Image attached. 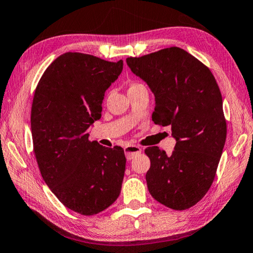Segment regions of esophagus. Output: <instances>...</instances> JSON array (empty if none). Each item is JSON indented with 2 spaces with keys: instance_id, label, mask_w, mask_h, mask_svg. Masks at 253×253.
<instances>
[{
  "instance_id": "34e87169",
  "label": "esophagus",
  "mask_w": 253,
  "mask_h": 253,
  "mask_svg": "<svg viewBox=\"0 0 253 253\" xmlns=\"http://www.w3.org/2000/svg\"><path fill=\"white\" fill-rule=\"evenodd\" d=\"M142 148L137 145H128L125 147V154L127 160H133L136 156L141 154Z\"/></svg>"
}]
</instances>
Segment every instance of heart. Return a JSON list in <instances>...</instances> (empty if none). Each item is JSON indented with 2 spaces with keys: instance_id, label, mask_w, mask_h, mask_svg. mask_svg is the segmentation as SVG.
Wrapping results in <instances>:
<instances>
[{
  "instance_id": "obj_1",
  "label": "heart",
  "mask_w": 253,
  "mask_h": 253,
  "mask_svg": "<svg viewBox=\"0 0 253 253\" xmlns=\"http://www.w3.org/2000/svg\"><path fill=\"white\" fill-rule=\"evenodd\" d=\"M137 85H141V84H137V83H135V84H133V85H131L130 87H133V86H137Z\"/></svg>"
}]
</instances>
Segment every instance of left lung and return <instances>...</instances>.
<instances>
[{
    "instance_id": "obj_1",
    "label": "left lung",
    "mask_w": 253,
    "mask_h": 253,
    "mask_svg": "<svg viewBox=\"0 0 253 253\" xmlns=\"http://www.w3.org/2000/svg\"><path fill=\"white\" fill-rule=\"evenodd\" d=\"M155 98L152 120L171 126L175 146L168 155L147 147L150 194L175 211L197 204L214 181L226 139V122L219 87L210 69L188 51L170 47L126 59Z\"/></svg>"
}]
</instances>
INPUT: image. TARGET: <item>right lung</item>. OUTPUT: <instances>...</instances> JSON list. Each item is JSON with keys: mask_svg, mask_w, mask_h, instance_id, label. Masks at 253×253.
Wrapping results in <instances>:
<instances>
[{"mask_svg": "<svg viewBox=\"0 0 253 253\" xmlns=\"http://www.w3.org/2000/svg\"><path fill=\"white\" fill-rule=\"evenodd\" d=\"M92 55L65 53L47 67L31 108L34 151L42 179L64 206L81 215L105 211L118 198L126 168L120 146L89 141L108 87L123 71Z\"/></svg>", "mask_w": 253, "mask_h": 253, "instance_id": "1", "label": "right lung"}]
</instances>
